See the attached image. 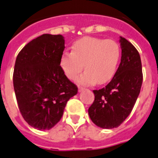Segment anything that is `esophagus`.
I'll use <instances>...</instances> for the list:
<instances>
[{
	"label": "esophagus",
	"mask_w": 158,
	"mask_h": 158,
	"mask_svg": "<svg viewBox=\"0 0 158 158\" xmlns=\"http://www.w3.org/2000/svg\"><path fill=\"white\" fill-rule=\"evenodd\" d=\"M84 89H85V88H82V87H79V92H83V91L84 90Z\"/></svg>",
	"instance_id": "esophagus-1"
}]
</instances>
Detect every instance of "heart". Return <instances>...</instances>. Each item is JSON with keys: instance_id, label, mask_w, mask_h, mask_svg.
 <instances>
[{"instance_id": "b5f03b06", "label": "heart", "mask_w": 158, "mask_h": 158, "mask_svg": "<svg viewBox=\"0 0 158 158\" xmlns=\"http://www.w3.org/2000/svg\"><path fill=\"white\" fill-rule=\"evenodd\" d=\"M120 58L121 48L115 40L87 36L73 44L72 52H63L60 66L71 80L77 79L84 66L85 72L78 79L79 84H105L114 76Z\"/></svg>"}]
</instances>
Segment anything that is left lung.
Segmentation results:
<instances>
[{
	"mask_svg": "<svg viewBox=\"0 0 158 158\" xmlns=\"http://www.w3.org/2000/svg\"><path fill=\"white\" fill-rule=\"evenodd\" d=\"M121 62L112 80L105 88L94 90L95 100L88 109L93 123L104 129L118 127L131 112L142 82V65L137 49L120 36Z\"/></svg>",
	"mask_w": 158,
	"mask_h": 158,
	"instance_id": "8db88e82",
	"label": "left lung"
}]
</instances>
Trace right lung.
<instances>
[{"mask_svg": "<svg viewBox=\"0 0 158 158\" xmlns=\"http://www.w3.org/2000/svg\"><path fill=\"white\" fill-rule=\"evenodd\" d=\"M64 48L61 35L44 34L17 56L13 82L18 106L24 120L38 130L53 127L78 92L60 66Z\"/></svg>", "mask_w": 158, "mask_h": 158, "instance_id": "right-lung-1", "label": "right lung"}]
</instances>
